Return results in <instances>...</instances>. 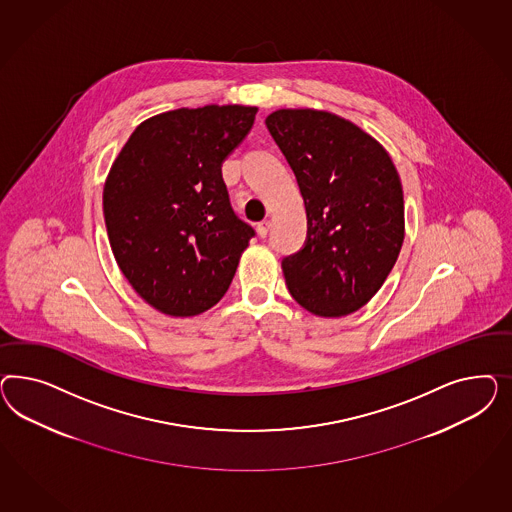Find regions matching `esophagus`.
I'll return each mask as SVG.
<instances>
[{"instance_id": "obj_1", "label": "esophagus", "mask_w": 512, "mask_h": 512, "mask_svg": "<svg viewBox=\"0 0 512 512\" xmlns=\"http://www.w3.org/2000/svg\"><path fill=\"white\" fill-rule=\"evenodd\" d=\"M268 231H270V219H264L261 223H257V233H259V236L264 238Z\"/></svg>"}]
</instances>
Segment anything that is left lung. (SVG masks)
I'll list each match as a JSON object with an SVG mask.
<instances>
[{"instance_id": "8db88e82", "label": "left lung", "mask_w": 512, "mask_h": 512, "mask_svg": "<svg viewBox=\"0 0 512 512\" xmlns=\"http://www.w3.org/2000/svg\"><path fill=\"white\" fill-rule=\"evenodd\" d=\"M266 127L295 171L308 214L306 246L281 263L287 289L313 315L355 313L402 249L398 171L372 135L338 114L279 109Z\"/></svg>"}]
</instances>
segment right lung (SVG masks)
Here are the masks:
<instances>
[{
    "mask_svg": "<svg viewBox=\"0 0 512 512\" xmlns=\"http://www.w3.org/2000/svg\"><path fill=\"white\" fill-rule=\"evenodd\" d=\"M257 107L206 105L155 114L131 133L103 187L110 248L154 310L193 317L227 293L255 231L231 208L221 163Z\"/></svg>",
    "mask_w": 512,
    "mask_h": 512,
    "instance_id": "add662e5",
    "label": "right lung"
}]
</instances>
